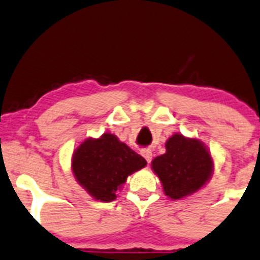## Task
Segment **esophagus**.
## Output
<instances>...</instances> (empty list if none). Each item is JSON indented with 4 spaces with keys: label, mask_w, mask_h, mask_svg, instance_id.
Returning <instances> with one entry per match:
<instances>
[{
    "label": "esophagus",
    "mask_w": 260,
    "mask_h": 260,
    "mask_svg": "<svg viewBox=\"0 0 260 260\" xmlns=\"http://www.w3.org/2000/svg\"><path fill=\"white\" fill-rule=\"evenodd\" d=\"M141 153H142V155H143V157L146 158L147 163H151V160H152V152H151V149H143V151H142Z\"/></svg>",
    "instance_id": "1"
}]
</instances>
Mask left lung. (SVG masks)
Listing matches in <instances>:
<instances>
[{
	"label": "left lung",
	"instance_id": "obj_1",
	"mask_svg": "<svg viewBox=\"0 0 260 260\" xmlns=\"http://www.w3.org/2000/svg\"><path fill=\"white\" fill-rule=\"evenodd\" d=\"M166 149L165 154L153 159L152 168L169 198L192 194L209 179L213 162L201 142L174 135L167 141Z\"/></svg>",
	"mask_w": 260,
	"mask_h": 260
}]
</instances>
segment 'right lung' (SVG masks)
Wrapping results in <instances>:
<instances>
[{"instance_id":"obj_1","label":"right lung","mask_w":260,"mask_h":260,"mask_svg":"<svg viewBox=\"0 0 260 260\" xmlns=\"http://www.w3.org/2000/svg\"><path fill=\"white\" fill-rule=\"evenodd\" d=\"M146 165L142 155L111 133L84 141L76 149L72 160L76 179L101 202L113 201L127 177Z\"/></svg>"}]
</instances>
